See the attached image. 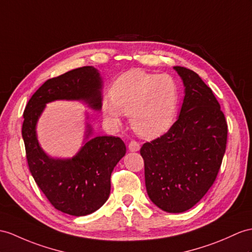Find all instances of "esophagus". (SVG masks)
Instances as JSON below:
<instances>
[{"label": "esophagus", "instance_id": "34e87169", "mask_svg": "<svg viewBox=\"0 0 252 252\" xmlns=\"http://www.w3.org/2000/svg\"><path fill=\"white\" fill-rule=\"evenodd\" d=\"M128 149H129V151L131 152H137L140 150V144L137 142V141L131 140L129 144H128Z\"/></svg>", "mask_w": 252, "mask_h": 252}]
</instances>
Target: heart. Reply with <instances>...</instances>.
<instances>
[{
  "instance_id": "heart-1",
  "label": "heart",
  "mask_w": 252,
  "mask_h": 252,
  "mask_svg": "<svg viewBox=\"0 0 252 252\" xmlns=\"http://www.w3.org/2000/svg\"><path fill=\"white\" fill-rule=\"evenodd\" d=\"M101 101L105 118L120 125L123 113L129 115L132 129L139 136L155 138L172 125L180 100V90L173 77L140 69L123 73Z\"/></svg>"
}]
</instances>
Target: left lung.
Masks as SVG:
<instances>
[{"instance_id": "obj_1", "label": "left lung", "mask_w": 252, "mask_h": 252, "mask_svg": "<svg viewBox=\"0 0 252 252\" xmlns=\"http://www.w3.org/2000/svg\"><path fill=\"white\" fill-rule=\"evenodd\" d=\"M185 87L180 116L170 129L140 150L146 191L168 213H183L204 197L225 153L228 124L211 88L198 73L174 66Z\"/></svg>"}]
</instances>
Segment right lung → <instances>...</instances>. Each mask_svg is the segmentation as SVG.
<instances>
[{"label": "right lung", "mask_w": 252, "mask_h": 252, "mask_svg": "<svg viewBox=\"0 0 252 252\" xmlns=\"http://www.w3.org/2000/svg\"><path fill=\"white\" fill-rule=\"evenodd\" d=\"M101 78L93 66H84L49 79L31 97L23 112L22 138L29 169L38 187L57 210L72 216L97 211L108 200L111 173L126 146L119 137L89 139L70 159L49 157L39 146L36 124L46 103L54 100H83L95 110L101 108Z\"/></svg>", "instance_id": "right-lung-1"}]
</instances>
